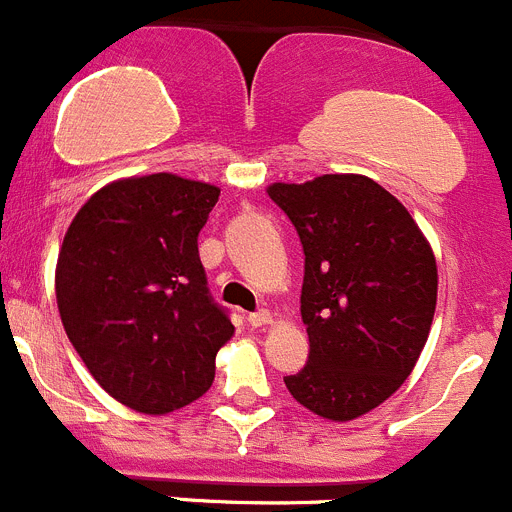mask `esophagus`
Instances as JSON below:
<instances>
[{"label":"esophagus","instance_id":"esophagus-1","mask_svg":"<svg viewBox=\"0 0 512 512\" xmlns=\"http://www.w3.org/2000/svg\"><path fill=\"white\" fill-rule=\"evenodd\" d=\"M270 321H272V315L267 313V310H257V313L247 315V323H250L252 328H262V326H267Z\"/></svg>","mask_w":512,"mask_h":512}]
</instances>
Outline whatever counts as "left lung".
Here are the masks:
<instances>
[{
    "instance_id": "1",
    "label": "left lung",
    "mask_w": 512,
    "mask_h": 512,
    "mask_svg": "<svg viewBox=\"0 0 512 512\" xmlns=\"http://www.w3.org/2000/svg\"><path fill=\"white\" fill-rule=\"evenodd\" d=\"M305 252L300 315L308 364L285 386L305 409L348 422L412 374L437 305V262L404 204L369 176L272 184Z\"/></svg>"
}]
</instances>
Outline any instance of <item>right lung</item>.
<instances>
[{
  "label": "right lung",
  "instance_id": "right-lung-1",
  "mask_svg": "<svg viewBox=\"0 0 512 512\" xmlns=\"http://www.w3.org/2000/svg\"><path fill=\"white\" fill-rule=\"evenodd\" d=\"M219 189L174 174L113 181L83 204L62 240L55 293L62 326L93 379L143 414L204 394L232 338L197 237Z\"/></svg>",
  "mask_w": 512,
  "mask_h": 512
}]
</instances>
